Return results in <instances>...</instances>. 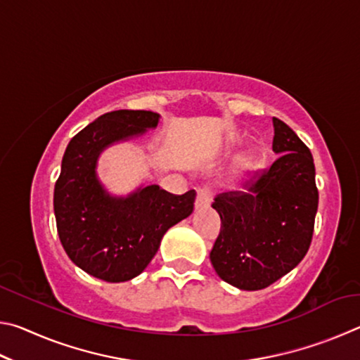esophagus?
<instances>
[{
  "instance_id": "esophagus-1",
  "label": "esophagus",
  "mask_w": 360,
  "mask_h": 360,
  "mask_svg": "<svg viewBox=\"0 0 360 360\" xmlns=\"http://www.w3.org/2000/svg\"><path fill=\"white\" fill-rule=\"evenodd\" d=\"M212 195H214V188L211 186H205L198 191L197 193V202H195V208L197 210H202V208H208L211 205V200H212Z\"/></svg>"
}]
</instances>
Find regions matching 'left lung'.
Wrapping results in <instances>:
<instances>
[{
  "label": "left lung",
  "mask_w": 360,
  "mask_h": 360,
  "mask_svg": "<svg viewBox=\"0 0 360 360\" xmlns=\"http://www.w3.org/2000/svg\"><path fill=\"white\" fill-rule=\"evenodd\" d=\"M270 168L259 169L245 192L219 193L212 202L221 231L210 252L219 278L241 290L276 283L307 255L319 193L313 155L295 131L273 117Z\"/></svg>",
  "instance_id": "obj_1"
}]
</instances>
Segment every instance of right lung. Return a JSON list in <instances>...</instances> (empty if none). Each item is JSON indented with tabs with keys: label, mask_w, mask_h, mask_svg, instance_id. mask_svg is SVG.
<instances>
[{
	"label": "right lung",
	"mask_w": 360,
	"mask_h": 360,
	"mask_svg": "<svg viewBox=\"0 0 360 360\" xmlns=\"http://www.w3.org/2000/svg\"><path fill=\"white\" fill-rule=\"evenodd\" d=\"M158 117L157 112L131 109L106 112L72 136L65 150L53 191L60 241L79 268L106 283L138 276L165 231L193 211L195 191L174 195L148 186L127 198H114L96 179L100 152L154 129Z\"/></svg>",
	"instance_id": "right-lung-1"
}]
</instances>
